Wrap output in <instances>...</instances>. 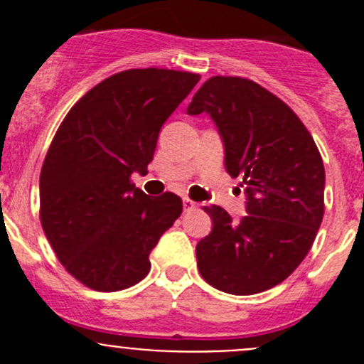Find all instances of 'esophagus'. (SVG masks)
Here are the masks:
<instances>
[{
  "label": "esophagus",
  "mask_w": 364,
  "mask_h": 364,
  "mask_svg": "<svg viewBox=\"0 0 364 364\" xmlns=\"http://www.w3.org/2000/svg\"><path fill=\"white\" fill-rule=\"evenodd\" d=\"M197 208V203H193L192 199H188V197H185V199H183V209H185V211H192V209H196Z\"/></svg>",
  "instance_id": "1"
}]
</instances>
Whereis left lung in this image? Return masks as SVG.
<instances>
[{
	"label": "left lung",
	"instance_id": "obj_1",
	"mask_svg": "<svg viewBox=\"0 0 364 364\" xmlns=\"http://www.w3.org/2000/svg\"><path fill=\"white\" fill-rule=\"evenodd\" d=\"M186 112L213 117L227 172L247 192L240 222L220 205L204 208L213 229L196 248L200 277L236 296L282 284L310 252L324 216L326 172L314 137L285 102L245 77L208 79Z\"/></svg>",
	"mask_w": 364,
	"mask_h": 364
}]
</instances>
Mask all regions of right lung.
<instances>
[{
	"label": "right lung",
	"instance_id": "right-lung-1",
	"mask_svg": "<svg viewBox=\"0 0 364 364\" xmlns=\"http://www.w3.org/2000/svg\"><path fill=\"white\" fill-rule=\"evenodd\" d=\"M199 73L132 68L91 87L65 116L40 172V222L75 280L98 292L139 284L149 253L183 211L176 193L146 196L132 174L148 172L161 124Z\"/></svg>",
	"mask_w": 364,
	"mask_h": 364
}]
</instances>
